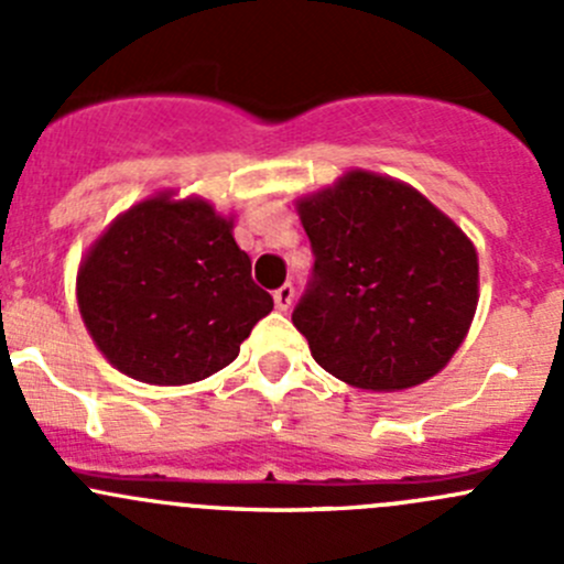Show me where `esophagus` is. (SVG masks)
<instances>
[{"mask_svg":"<svg viewBox=\"0 0 564 564\" xmlns=\"http://www.w3.org/2000/svg\"><path fill=\"white\" fill-rule=\"evenodd\" d=\"M272 300H275V308L278 311H289V308H292V303H294V286H292V283H283L281 289H275Z\"/></svg>","mask_w":564,"mask_h":564,"instance_id":"obj_1","label":"esophagus"}]
</instances>
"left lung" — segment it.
Returning <instances> with one entry per match:
<instances>
[{"instance_id":"left-lung-1","label":"left lung","mask_w":564,"mask_h":564,"mask_svg":"<svg viewBox=\"0 0 564 564\" xmlns=\"http://www.w3.org/2000/svg\"><path fill=\"white\" fill-rule=\"evenodd\" d=\"M314 270L292 322L324 371L392 392L447 366L477 308V253L423 193L371 172L300 202Z\"/></svg>"}]
</instances>
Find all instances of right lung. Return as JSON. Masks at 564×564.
I'll return each mask as SVG.
<instances>
[{
	"label": "right lung",
	"instance_id": "obj_1",
	"mask_svg": "<svg viewBox=\"0 0 564 564\" xmlns=\"http://www.w3.org/2000/svg\"><path fill=\"white\" fill-rule=\"evenodd\" d=\"M76 292L108 362L150 384H191L226 368L272 311L231 220L169 193L108 226L82 261Z\"/></svg>",
	"mask_w": 564,
	"mask_h": 564
}]
</instances>
